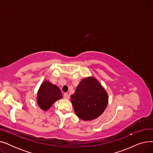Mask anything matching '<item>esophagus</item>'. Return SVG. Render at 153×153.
<instances>
[{
  "instance_id": "obj_1",
  "label": "esophagus",
  "mask_w": 153,
  "mask_h": 153,
  "mask_svg": "<svg viewBox=\"0 0 153 153\" xmlns=\"http://www.w3.org/2000/svg\"><path fill=\"white\" fill-rule=\"evenodd\" d=\"M64 99H69V95L67 93L64 94Z\"/></svg>"
}]
</instances>
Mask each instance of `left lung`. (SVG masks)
I'll return each instance as SVG.
<instances>
[{
    "mask_svg": "<svg viewBox=\"0 0 153 153\" xmlns=\"http://www.w3.org/2000/svg\"><path fill=\"white\" fill-rule=\"evenodd\" d=\"M71 100L76 115L84 121H91L105 111L108 95L98 80L90 76L81 80Z\"/></svg>",
    "mask_w": 153,
    "mask_h": 153,
    "instance_id": "left-lung-1",
    "label": "left lung"
}]
</instances>
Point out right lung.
I'll return each instance as SVG.
<instances>
[{
  "instance_id": "1",
  "label": "right lung",
  "mask_w": 153,
  "mask_h": 153,
  "mask_svg": "<svg viewBox=\"0 0 153 153\" xmlns=\"http://www.w3.org/2000/svg\"><path fill=\"white\" fill-rule=\"evenodd\" d=\"M62 97V95L59 88L48 80H45L38 91L36 102L40 108L43 111H47L55 102Z\"/></svg>"
}]
</instances>
